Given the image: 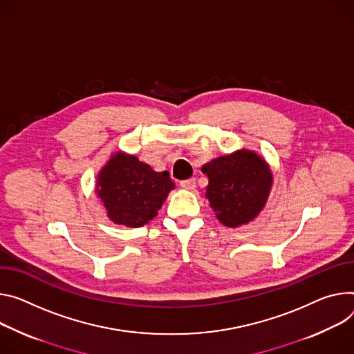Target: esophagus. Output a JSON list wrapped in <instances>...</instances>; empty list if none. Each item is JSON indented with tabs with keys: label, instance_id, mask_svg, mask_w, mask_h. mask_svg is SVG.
Returning a JSON list of instances; mask_svg holds the SVG:
<instances>
[{
	"label": "esophagus",
	"instance_id": "1",
	"mask_svg": "<svg viewBox=\"0 0 354 354\" xmlns=\"http://www.w3.org/2000/svg\"><path fill=\"white\" fill-rule=\"evenodd\" d=\"M180 186H182V187H185V189H189V190L195 189V187H196V179H195V178L185 179V180H182V182H180Z\"/></svg>",
	"mask_w": 354,
	"mask_h": 354
}]
</instances>
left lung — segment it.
<instances>
[{
  "instance_id": "obj_1",
  "label": "left lung",
  "mask_w": 354,
  "mask_h": 354,
  "mask_svg": "<svg viewBox=\"0 0 354 354\" xmlns=\"http://www.w3.org/2000/svg\"><path fill=\"white\" fill-rule=\"evenodd\" d=\"M209 185L206 198L227 227L252 220L264 207L272 176L266 160L251 151H237L218 156L202 167Z\"/></svg>"
}]
</instances>
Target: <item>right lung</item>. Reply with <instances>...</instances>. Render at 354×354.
Returning a JSON list of instances; mask_svg holds the SVG:
<instances>
[{"label": "right lung", "mask_w": 354, "mask_h": 354, "mask_svg": "<svg viewBox=\"0 0 354 354\" xmlns=\"http://www.w3.org/2000/svg\"><path fill=\"white\" fill-rule=\"evenodd\" d=\"M174 187L169 172H155L137 156L117 152L99 174L95 190L110 220L141 227L158 214Z\"/></svg>", "instance_id": "right-lung-1"}]
</instances>
